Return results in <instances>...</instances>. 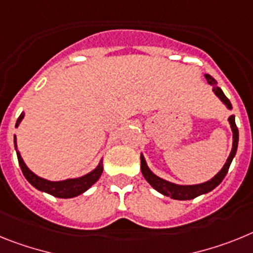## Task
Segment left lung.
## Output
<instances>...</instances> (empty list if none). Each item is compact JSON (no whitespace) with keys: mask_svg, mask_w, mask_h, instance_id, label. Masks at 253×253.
Returning <instances> with one entry per match:
<instances>
[{"mask_svg":"<svg viewBox=\"0 0 253 253\" xmlns=\"http://www.w3.org/2000/svg\"><path fill=\"white\" fill-rule=\"evenodd\" d=\"M205 78L206 80H208L209 84L214 86L212 87V91L216 94V96H219V99L227 105L228 108L232 109V104H230L229 99L224 95L223 90H221L220 87L216 86V81H215V79L211 78L210 75H205ZM228 121H229L230 127H232L233 131V148L229 154V157H228L227 159V163L224 164V167L221 168L220 172L215 175L214 178L205 182V183L193 184V186H179V184L170 183V182L164 181V179L159 178L158 175L154 174L150 169L148 168L146 162H145L144 157L141 155V172L142 175L145 177V179H146L158 192L163 193L164 196L172 197V199L174 200H192L195 199V197L200 196V195H203V193H208L211 190H214L218 184H220V182L223 181L224 177L227 175L228 169H229L230 163H232L233 158H234V155H236L237 153V148H238V128H237L236 121H234V116H230V117L228 118Z\"/></svg>","mask_w":253,"mask_h":253,"instance_id":"obj_1","label":"left lung"}]
</instances>
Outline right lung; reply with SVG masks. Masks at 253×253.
Returning <instances> with one entry per match:
<instances>
[{
  "instance_id": "add662e5",
  "label": "right lung",
  "mask_w": 253,
  "mask_h": 253,
  "mask_svg": "<svg viewBox=\"0 0 253 253\" xmlns=\"http://www.w3.org/2000/svg\"><path fill=\"white\" fill-rule=\"evenodd\" d=\"M23 118L24 113H21L20 117L17 118L16 126L15 127L19 126V124H20ZM15 149H16V137H15ZM16 154L17 160H19V166H20L21 170H23L24 177L29 181V183H32L37 190L47 192L49 193V195H52V196L60 197V199H71V197L81 195V193L85 192L87 188L91 187V186L99 179V177L102 175L103 172V164L102 162H100L99 166L96 167L93 172L87 173L84 177H80V178L75 179H66V181L60 182H50L44 178H41L38 175H35L34 173L25 166L20 153L16 151Z\"/></svg>"
}]
</instances>
